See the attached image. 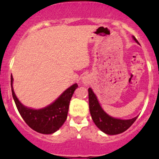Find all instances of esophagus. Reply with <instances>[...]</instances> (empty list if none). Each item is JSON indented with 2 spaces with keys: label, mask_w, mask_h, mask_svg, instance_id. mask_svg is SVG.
Listing matches in <instances>:
<instances>
[{
  "label": "esophagus",
  "mask_w": 159,
  "mask_h": 159,
  "mask_svg": "<svg viewBox=\"0 0 159 159\" xmlns=\"http://www.w3.org/2000/svg\"><path fill=\"white\" fill-rule=\"evenodd\" d=\"M82 82L84 83V84H85V85H88V84H89V77L88 76H84L82 78Z\"/></svg>",
  "instance_id": "34e87169"
}]
</instances>
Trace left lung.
<instances>
[{
	"instance_id": "obj_1",
	"label": "left lung",
	"mask_w": 159,
	"mask_h": 159,
	"mask_svg": "<svg viewBox=\"0 0 159 159\" xmlns=\"http://www.w3.org/2000/svg\"><path fill=\"white\" fill-rule=\"evenodd\" d=\"M133 39L139 44L135 38ZM89 110L93 121L98 128L107 134H118L125 131L135 121L138 116L129 120H122L108 115L101 107L95 94L91 88L89 89Z\"/></svg>"
}]
</instances>
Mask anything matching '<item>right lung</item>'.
Listing matches in <instances>:
<instances>
[{
	"label": "right lung",
	"instance_id": "right-lung-1",
	"mask_svg": "<svg viewBox=\"0 0 159 159\" xmlns=\"http://www.w3.org/2000/svg\"><path fill=\"white\" fill-rule=\"evenodd\" d=\"M13 77L11 76V85L13 98L19 113L28 126L41 134H52L60 129L68 116L69 103L75 90L78 87L74 84L65 90L53 103L41 109H32L22 105L17 99L13 89Z\"/></svg>",
	"mask_w": 159,
	"mask_h": 159
}]
</instances>
